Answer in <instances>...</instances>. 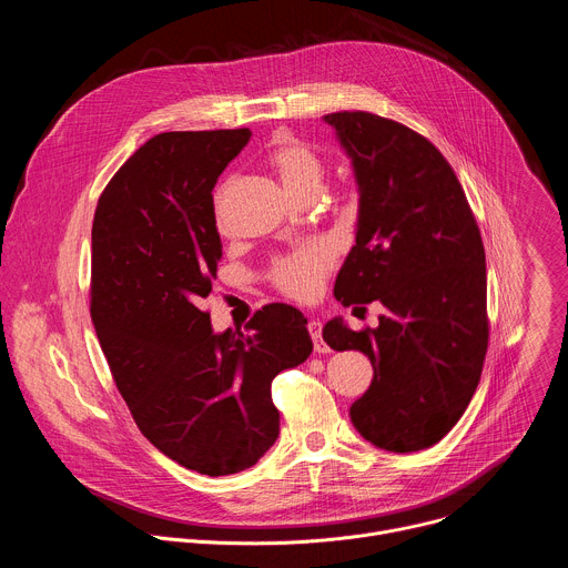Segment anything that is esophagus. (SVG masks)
Here are the masks:
<instances>
[{"mask_svg":"<svg viewBox=\"0 0 568 568\" xmlns=\"http://www.w3.org/2000/svg\"><path fill=\"white\" fill-rule=\"evenodd\" d=\"M307 331H310L314 351H316V353H328V344L323 342V337H321V323H318L316 318H312V321L307 323Z\"/></svg>","mask_w":568,"mask_h":568,"instance_id":"esophagus-1","label":"esophagus"}]
</instances>
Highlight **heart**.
Segmentation results:
<instances>
[{
	"label": "heart",
	"instance_id": "obj_1",
	"mask_svg": "<svg viewBox=\"0 0 568 568\" xmlns=\"http://www.w3.org/2000/svg\"><path fill=\"white\" fill-rule=\"evenodd\" d=\"M272 169L276 171L283 186L298 200L307 195H316L323 178H326V166L321 156L305 143L296 139H278L267 154ZM226 195V186H222L215 195V211L220 215L222 202ZM333 265V252L326 245H310L303 247L281 261H276L272 270V281L281 292L292 298H310L316 294L321 278Z\"/></svg>",
	"mask_w": 568,
	"mask_h": 568
}]
</instances>
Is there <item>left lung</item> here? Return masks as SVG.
I'll return each mask as SVG.
<instances>
[{
	"label": "left lung",
	"mask_w": 568,
	"mask_h": 568,
	"mask_svg": "<svg viewBox=\"0 0 568 568\" xmlns=\"http://www.w3.org/2000/svg\"><path fill=\"white\" fill-rule=\"evenodd\" d=\"M351 159L359 209L355 247L335 296L379 301L377 328H323L335 351L373 364L351 420L375 447L409 454L436 445L465 414L488 351L480 231L447 159L407 125L368 112L323 116Z\"/></svg>",
	"instance_id": "left-lung-1"
}]
</instances>
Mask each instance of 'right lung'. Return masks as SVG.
Masks as SVG:
<instances>
[{"instance_id":"right-lung-1","label":"right lung","mask_w":568,"mask_h":568,"mask_svg":"<svg viewBox=\"0 0 568 568\" xmlns=\"http://www.w3.org/2000/svg\"><path fill=\"white\" fill-rule=\"evenodd\" d=\"M252 132H164L105 186L92 226V321L141 434L209 476L247 469L278 438L272 379L312 353L307 318L270 303L250 335L200 305L222 242L213 186Z\"/></svg>"}]
</instances>
